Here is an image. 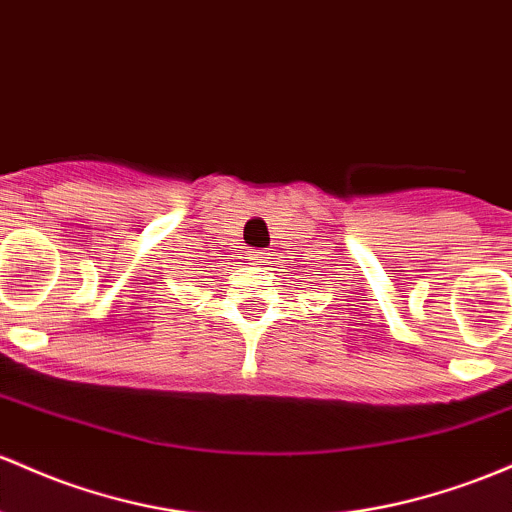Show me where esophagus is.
Here are the masks:
<instances>
[{
    "label": "esophagus",
    "instance_id": "34e87169",
    "mask_svg": "<svg viewBox=\"0 0 512 512\" xmlns=\"http://www.w3.org/2000/svg\"><path fill=\"white\" fill-rule=\"evenodd\" d=\"M267 255H269L267 250H255V252H252V255H250V260H255V262H265V260H267Z\"/></svg>",
    "mask_w": 512,
    "mask_h": 512
}]
</instances>
